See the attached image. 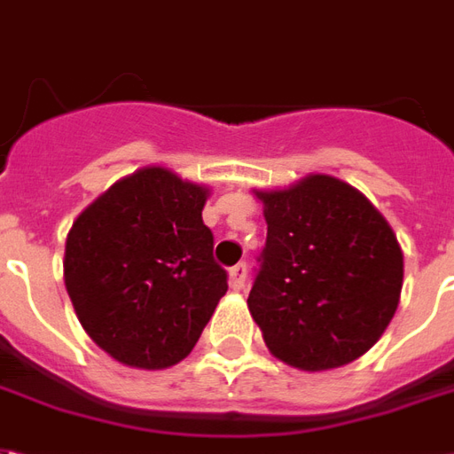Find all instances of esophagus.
I'll return each instance as SVG.
<instances>
[{"instance_id":"obj_1","label":"esophagus","mask_w":454,"mask_h":454,"mask_svg":"<svg viewBox=\"0 0 454 454\" xmlns=\"http://www.w3.org/2000/svg\"><path fill=\"white\" fill-rule=\"evenodd\" d=\"M247 283V263H237L230 268V286L231 290H241Z\"/></svg>"}]
</instances>
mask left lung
<instances>
[{
    "mask_svg": "<svg viewBox=\"0 0 454 454\" xmlns=\"http://www.w3.org/2000/svg\"><path fill=\"white\" fill-rule=\"evenodd\" d=\"M256 195L268 234L249 309L270 353L309 372L360 358L399 304L403 256L392 227L365 195L324 174Z\"/></svg>",
    "mask_w": 454,
    "mask_h": 454,
    "instance_id": "left-lung-1",
    "label": "left lung"
}]
</instances>
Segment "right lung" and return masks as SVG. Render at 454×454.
Segmentation results:
<instances>
[{"instance_id": "obj_1", "label": "right lung", "mask_w": 454, "mask_h": 454, "mask_svg": "<svg viewBox=\"0 0 454 454\" xmlns=\"http://www.w3.org/2000/svg\"><path fill=\"white\" fill-rule=\"evenodd\" d=\"M203 186L142 168L79 215L65 247V286L98 348L159 370L191 353L227 293L203 223Z\"/></svg>"}]
</instances>
